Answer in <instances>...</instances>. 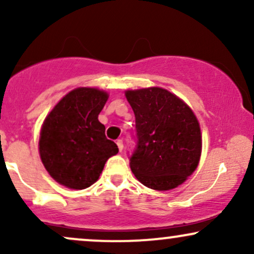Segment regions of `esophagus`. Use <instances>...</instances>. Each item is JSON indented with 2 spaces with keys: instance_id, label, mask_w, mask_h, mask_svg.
I'll use <instances>...</instances> for the list:
<instances>
[{
  "instance_id": "1",
  "label": "esophagus",
  "mask_w": 254,
  "mask_h": 254,
  "mask_svg": "<svg viewBox=\"0 0 254 254\" xmlns=\"http://www.w3.org/2000/svg\"><path fill=\"white\" fill-rule=\"evenodd\" d=\"M116 143H117V145H118V149H119V151L123 150V148H124L123 139H117V142H116Z\"/></svg>"
}]
</instances>
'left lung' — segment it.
<instances>
[{
  "label": "left lung",
  "instance_id": "1",
  "mask_svg": "<svg viewBox=\"0 0 254 254\" xmlns=\"http://www.w3.org/2000/svg\"><path fill=\"white\" fill-rule=\"evenodd\" d=\"M135 113L132 173L147 188L172 190L197 168L202 136L196 116L182 99L159 87L127 90Z\"/></svg>",
  "mask_w": 254,
  "mask_h": 254
}]
</instances>
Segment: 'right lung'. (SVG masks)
<instances>
[{"label":"right lung","instance_id":"add662e5","mask_svg":"<svg viewBox=\"0 0 254 254\" xmlns=\"http://www.w3.org/2000/svg\"><path fill=\"white\" fill-rule=\"evenodd\" d=\"M109 94L81 87L60 100L44 121L39 154L44 167L60 183L74 190L89 188L100 177L118 147L105 136L98 116Z\"/></svg>","mask_w":254,"mask_h":254}]
</instances>
